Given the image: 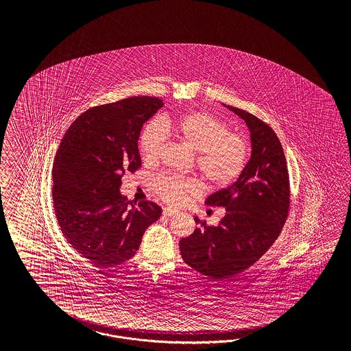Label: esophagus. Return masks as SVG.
Instances as JSON below:
<instances>
[{
    "label": "esophagus",
    "instance_id": "34e87169",
    "mask_svg": "<svg viewBox=\"0 0 351 351\" xmlns=\"http://www.w3.org/2000/svg\"><path fill=\"white\" fill-rule=\"evenodd\" d=\"M176 213V210H173V208H165L163 210V215L165 216H173Z\"/></svg>",
    "mask_w": 351,
    "mask_h": 351
}]
</instances>
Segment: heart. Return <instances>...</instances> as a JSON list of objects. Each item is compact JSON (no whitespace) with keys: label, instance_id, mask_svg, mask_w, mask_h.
Wrapping results in <instances>:
<instances>
[{"label":"heart","instance_id":"heart-1","mask_svg":"<svg viewBox=\"0 0 351 351\" xmlns=\"http://www.w3.org/2000/svg\"><path fill=\"white\" fill-rule=\"evenodd\" d=\"M166 132L175 134L197 154V166L203 178L213 186L230 185L245 170L248 144L239 135L229 132L220 119L204 112L185 114L176 121H153L144 128L140 150L147 160H157L166 141ZM153 188L165 202L178 206L201 191L199 182L193 178L160 175Z\"/></svg>","mask_w":351,"mask_h":351}]
</instances>
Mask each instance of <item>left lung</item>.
<instances>
[{
    "label": "left lung",
    "mask_w": 351,
    "mask_h": 351,
    "mask_svg": "<svg viewBox=\"0 0 351 351\" xmlns=\"http://www.w3.org/2000/svg\"><path fill=\"white\" fill-rule=\"evenodd\" d=\"M242 118L250 131L251 157L235 182L207 197L206 204L225 207V216L180 241L184 261L213 279L235 276L265 254L287 219L289 182L287 162L273 128L251 113L225 106Z\"/></svg>",
    "instance_id": "8db88e82"
}]
</instances>
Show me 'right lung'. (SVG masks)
<instances>
[{"mask_svg":"<svg viewBox=\"0 0 351 351\" xmlns=\"http://www.w3.org/2000/svg\"><path fill=\"white\" fill-rule=\"evenodd\" d=\"M163 106L158 97L134 96L94 106L71 125L56 152L53 199L58 223L75 251L95 265L131 258L147 228L160 219L158 204L143 201L135 206L119 188L125 171L141 166L138 140L143 125Z\"/></svg>","mask_w":351,"mask_h":351,"instance_id":"obj_1","label":"right lung"}]
</instances>
